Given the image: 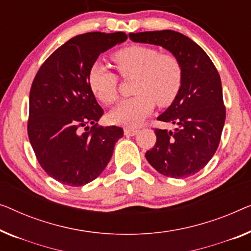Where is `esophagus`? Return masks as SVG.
Returning a JSON list of instances; mask_svg holds the SVG:
<instances>
[{"label": "esophagus", "instance_id": "34e87169", "mask_svg": "<svg viewBox=\"0 0 251 251\" xmlns=\"http://www.w3.org/2000/svg\"><path fill=\"white\" fill-rule=\"evenodd\" d=\"M138 132H139V130L138 129H130V128H126L125 129V134L126 136H134V134H137Z\"/></svg>", "mask_w": 251, "mask_h": 251}]
</instances>
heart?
I'll use <instances>...</instances> for the list:
<instances>
[{"label": "heart", "mask_w": 251, "mask_h": 251, "mask_svg": "<svg viewBox=\"0 0 251 251\" xmlns=\"http://www.w3.org/2000/svg\"><path fill=\"white\" fill-rule=\"evenodd\" d=\"M114 67L125 79H131V99L125 100L110 113L115 125L134 128L151 113L154 103L169 106L176 99L182 85V69L172 54L159 53L156 49L131 45L112 55ZM88 83L101 103L111 105L118 99L117 75L100 63L88 72Z\"/></svg>", "instance_id": "1"}]
</instances>
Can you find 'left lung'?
Listing matches in <instances>:
<instances>
[{
    "mask_svg": "<svg viewBox=\"0 0 251 251\" xmlns=\"http://www.w3.org/2000/svg\"><path fill=\"white\" fill-rule=\"evenodd\" d=\"M131 41L164 47L179 60L182 85L176 99L157 120L176 125L155 129L156 144L146 158L157 172L187 177L199 172L219 147L225 122L222 83L215 65L198 44L174 30L129 34Z\"/></svg>",
    "mask_w": 251,
    "mask_h": 251,
    "instance_id": "8db88e82",
    "label": "left lung"
}]
</instances>
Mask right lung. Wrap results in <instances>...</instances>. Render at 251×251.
I'll return each mask as SVG.
<instances>
[{"mask_svg":"<svg viewBox=\"0 0 251 251\" xmlns=\"http://www.w3.org/2000/svg\"><path fill=\"white\" fill-rule=\"evenodd\" d=\"M126 38L125 32L75 36L47 57L32 81L28 137L43 170L61 183L80 187L95 180L123 137L120 126H97L104 111L88 72L100 53Z\"/></svg>","mask_w":251,"mask_h":251,"instance_id":"obj_1","label":"right lung"}]
</instances>
